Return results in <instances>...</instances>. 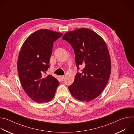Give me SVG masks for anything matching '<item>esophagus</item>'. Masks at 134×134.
<instances>
[{"instance_id":"1","label":"esophagus","mask_w":134,"mask_h":134,"mask_svg":"<svg viewBox=\"0 0 134 134\" xmlns=\"http://www.w3.org/2000/svg\"><path fill=\"white\" fill-rule=\"evenodd\" d=\"M60 79H61V80L62 81H63L64 79H65V76L64 75H63V76H60Z\"/></svg>"}]
</instances>
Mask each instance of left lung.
Here are the masks:
<instances>
[{"mask_svg": "<svg viewBox=\"0 0 134 134\" xmlns=\"http://www.w3.org/2000/svg\"><path fill=\"white\" fill-rule=\"evenodd\" d=\"M62 39L73 48L77 69L84 67L68 89L76 99L88 102L101 94L110 78L111 63L107 44L101 36L87 28L66 32Z\"/></svg>", "mask_w": 134, "mask_h": 134, "instance_id": "left-lung-1", "label": "left lung"}]
</instances>
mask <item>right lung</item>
Segmentation results:
<instances>
[{
	"label": "right lung",
	"mask_w": 134,
	"mask_h": 134,
	"mask_svg": "<svg viewBox=\"0 0 134 134\" xmlns=\"http://www.w3.org/2000/svg\"><path fill=\"white\" fill-rule=\"evenodd\" d=\"M63 33L41 29L31 34L23 43L17 60L21 85L28 97L36 103L51 101L59 82L51 75L46 76L53 43Z\"/></svg>",
	"instance_id": "obj_1"
}]
</instances>
